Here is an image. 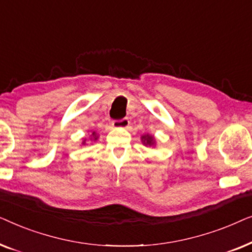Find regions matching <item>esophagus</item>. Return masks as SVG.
<instances>
[{
	"instance_id": "esophagus-1",
	"label": "esophagus",
	"mask_w": 252,
	"mask_h": 252,
	"mask_svg": "<svg viewBox=\"0 0 252 252\" xmlns=\"http://www.w3.org/2000/svg\"><path fill=\"white\" fill-rule=\"evenodd\" d=\"M128 125H129V120L127 118H124L120 120H113L112 122V126L115 127V128H126Z\"/></svg>"
}]
</instances>
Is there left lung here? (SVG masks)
I'll list each match as a JSON object with an SVG mask.
<instances>
[{"mask_svg": "<svg viewBox=\"0 0 252 252\" xmlns=\"http://www.w3.org/2000/svg\"><path fill=\"white\" fill-rule=\"evenodd\" d=\"M142 140L144 141V144H148V146H153V144H154V137L153 136H149V135L142 136Z\"/></svg>", "mask_w": 252, "mask_h": 252, "instance_id": "obj_1", "label": "left lung"}]
</instances>
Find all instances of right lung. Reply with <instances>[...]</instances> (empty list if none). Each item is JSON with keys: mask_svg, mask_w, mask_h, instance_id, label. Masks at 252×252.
<instances>
[{"mask_svg": "<svg viewBox=\"0 0 252 252\" xmlns=\"http://www.w3.org/2000/svg\"><path fill=\"white\" fill-rule=\"evenodd\" d=\"M93 135H95V132H94V133H93ZM96 139H97V137H96V135H95V137H94V140H96ZM84 143H85V141H84Z\"/></svg>", "mask_w": 252, "mask_h": 252, "instance_id": "right-lung-1", "label": "right lung"}]
</instances>
